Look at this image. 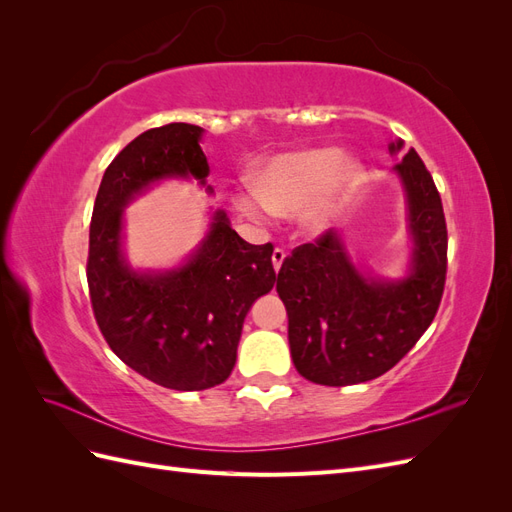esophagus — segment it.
Returning <instances> with one entry per match:
<instances>
[{
    "label": "esophagus",
    "mask_w": 512,
    "mask_h": 512,
    "mask_svg": "<svg viewBox=\"0 0 512 512\" xmlns=\"http://www.w3.org/2000/svg\"><path fill=\"white\" fill-rule=\"evenodd\" d=\"M271 258H273V269L280 271V269H282V262H284V258H286V250H284V247H275Z\"/></svg>",
    "instance_id": "obj_1"
}]
</instances>
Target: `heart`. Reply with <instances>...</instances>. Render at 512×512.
Here are the masks:
<instances>
[{
  "label": "heart",
  "mask_w": 512,
  "mask_h": 512,
  "mask_svg": "<svg viewBox=\"0 0 512 512\" xmlns=\"http://www.w3.org/2000/svg\"><path fill=\"white\" fill-rule=\"evenodd\" d=\"M342 151L335 147H316L284 153L271 160L256 175V190L239 198V207L250 215L267 211L292 215L305 209L323 192L314 218L327 220L339 196L346 194L359 177V168L352 162L342 164Z\"/></svg>",
  "instance_id": "b5f03b06"
}]
</instances>
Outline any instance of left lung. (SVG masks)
<instances>
[{"instance_id":"8db88e82","label":"left lung","mask_w":512,"mask_h":512,"mask_svg":"<svg viewBox=\"0 0 512 512\" xmlns=\"http://www.w3.org/2000/svg\"><path fill=\"white\" fill-rule=\"evenodd\" d=\"M397 149L401 141L391 145ZM395 170L408 194L414 237L406 280L367 282L333 230L294 247L277 273L292 363L309 382L348 386L386 374L438 314L448 262L442 198L414 149Z\"/></svg>"}]
</instances>
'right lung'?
<instances>
[{
    "label": "right lung",
    "mask_w": 512,
    "mask_h": 512,
    "mask_svg": "<svg viewBox=\"0 0 512 512\" xmlns=\"http://www.w3.org/2000/svg\"><path fill=\"white\" fill-rule=\"evenodd\" d=\"M203 128L168 123L136 136L104 170L89 224L87 284L106 344L147 380L173 391L222 384L237 361L243 320L275 284L273 245H252L213 215L209 237L188 265L136 273L121 256V213L128 200L162 177H196L209 164Z\"/></svg>",
    "instance_id": "1"
}]
</instances>
